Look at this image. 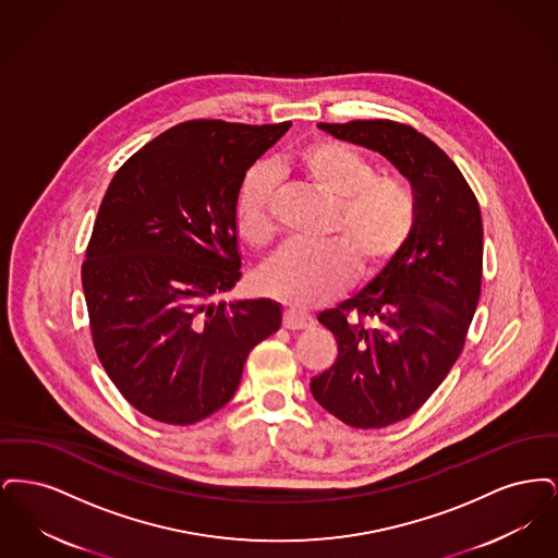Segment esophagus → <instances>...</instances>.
<instances>
[{
  "label": "esophagus",
  "mask_w": 558,
  "mask_h": 558,
  "mask_svg": "<svg viewBox=\"0 0 558 558\" xmlns=\"http://www.w3.org/2000/svg\"><path fill=\"white\" fill-rule=\"evenodd\" d=\"M314 324V318L301 310H287L284 312V326L289 330H301V328H310Z\"/></svg>",
  "instance_id": "1"
}]
</instances>
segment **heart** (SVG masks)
I'll return each instance as SVG.
<instances>
[{"instance_id":"obj_1","label":"heart","mask_w":558,"mask_h":558,"mask_svg":"<svg viewBox=\"0 0 558 558\" xmlns=\"http://www.w3.org/2000/svg\"><path fill=\"white\" fill-rule=\"evenodd\" d=\"M305 180L335 203L324 244H287L262 282L294 307H316L345 291L353 266L372 276L387 266L414 234L418 205L414 190L398 175H376L371 160L337 140H314L292 155ZM271 180L255 167L244 173L234 196L240 239L262 248L274 236L269 213Z\"/></svg>"}]
</instances>
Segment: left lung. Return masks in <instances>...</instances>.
<instances>
[{"mask_svg":"<svg viewBox=\"0 0 558 558\" xmlns=\"http://www.w3.org/2000/svg\"><path fill=\"white\" fill-rule=\"evenodd\" d=\"M322 132L383 155L410 182L414 234L371 282L318 319L339 355L310 389L355 428L414 414L456 364L477 310L483 223L477 198L453 160L396 121L318 123Z\"/></svg>","mask_w":558,"mask_h":558,"instance_id":"1","label":"left lung"}]
</instances>
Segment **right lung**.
I'll use <instances>...</instances> for the list:
<instances>
[{
    "instance_id": "obj_1",
    "label": "right lung",
    "mask_w": 558,
    "mask_h": 558,
    "mask_svg": "<svg viewBox=\"0 0 558 558\" xmlns=\"http://www.w3.org/2000/svg\"><path fill=\"white\" fill-rule=\"evenodd\" d=\"M289 123L186 121L114 173L81 267L96 353L121 396L167 425L234 398L251 349L282 324L271 299L215 301L240 280L234 196Z\"/></svg>"
}]
</instances>
